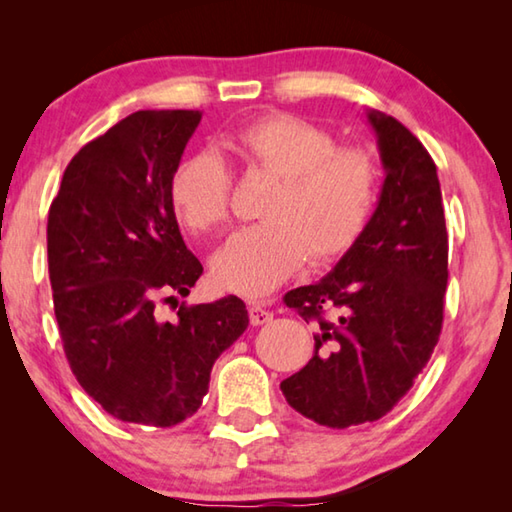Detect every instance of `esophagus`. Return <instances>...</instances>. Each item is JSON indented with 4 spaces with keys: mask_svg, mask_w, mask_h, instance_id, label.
Listing matches in <instances>:
<instances>
[{
    "mask_svg": "<svg viewBox=\"0 0 512 512\" xmlns=\"http://www.w3.org/2000/svg\"><path fill=\"white\" fill-rule=\"evenodd\" d=\"M248 314H250V323L253 325H264L268 320H273V311H268L262 302H250Z\"/></svg>",
    "mask_w": 512,
    "mask_h": 512,
    "instance_id": "esophagus-1",
    "label": "esophagus"
}]
</instances>
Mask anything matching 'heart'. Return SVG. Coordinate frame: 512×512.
<instances>
[{"mask_svg": "<svg viewBox=\"0 0 512 512\" xmlns=\"http://www.w3.org/2000/svg\"><path fill=\"white\" fill-rule=\"evenodd\" d=\"M232 146L280 183L266 198V221L248 225L214 257L219 287L262 298L307 262L343 257L368 228L381 171L363 146H336L334 135L296 115H266L232 135ZM232 176L214 151L180 160L169 203L194 235H214L230 221Z\"/></svg>", "mask_w": 512, "mask_h": 512, "instance_id": "heart-1", "label": "heart"}]
</instances>
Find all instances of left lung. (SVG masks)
I'll use <instances>...</instances> for the list:
<instances>
[{
  "instance_id": "obj_1",
  "label": "left lung",
  "mask_w": 512,
  "mask_h": 512,
  "mask_svg": "<svg viewBox=\"0 0 512 512\" xmlns=\"http://www.w3.org/2000/svg\"><path fill=\"white\" fill-rule=\"evenodd\" d=\"M368 121L386 169L377 210L332 273L284 296L314 320L316 343L280 388L298 413L332 429L384 418L443 329L449 246L436 162L395 117L372 110Z\"/></svg>"
}]
</instances>
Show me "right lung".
Masks as SVG:
<instances>
[{"instance_id":"1","label":"right lung","mask_w":512,"mask_h":512,"mask_svg":"<svg viewBox=\"0 0 512 512\" xmlns=\"http://www.w3.org/2000/svg\"><path fill=\"white\" fill-rule=\"evenodd\" d=\"M203 112L137 110L67 164L49 207L47 255L65 357L121 422L173 427L198 411L223 350L248 327L237 296L178 305L203 264L187 250L169 178ZM176 301L173 321L157 300Z\"/></svg>"}]
</instances>
